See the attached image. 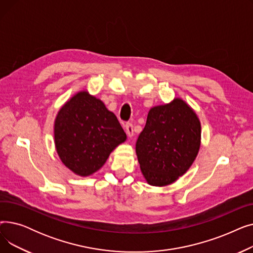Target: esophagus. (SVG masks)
<instances>
[{
  "label": "esophagus",
  "mask_w": 253,
  "mask_h": 253,
  "mask_svg": "<svg viewBox=\"0 0 253 253\" xmlns=\"http://www.w3.org/2000/svg\"><path fill=\"white\" fill-rule=\"evenodd\" d=\"M125 130L127 132V135L129 137H132L133 136V133H134V130H133V125H132L131 123H127L125 125Z\"/></svg>",
  "instance_id": "esophagus-1"
}]
</instances>
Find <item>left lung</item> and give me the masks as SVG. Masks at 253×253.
I'll return each mask as SVG.
<instances>
[{
  "label": "left lung",
  "mask_w": 253,
  "mask_h": 253,
  "mask_svg": "<svg viewBox=\"0 0 253 253\" xmlns=\"http://www.w3.org/2000/svg\"><path fill=\"white\" fill-rule=\"evenodd\" d=\"M200 140V121L182 99L151 109L136 141L144 178L156 187L174 182L195 161Z\"/></svg>",
  "instance_id": "left-lung-1"
}]
</instances>
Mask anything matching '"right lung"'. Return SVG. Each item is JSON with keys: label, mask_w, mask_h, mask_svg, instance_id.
Segmentation results:
<instances>
[{"label": "right lung", "mask_w": 253, "mask_h": 253, "mask_svg": "<svg viewBox=\"0 0 253 253\" xmlns=\"http://www.w3.org/2000/svg\"><path fill=\"white\" fill-rule=\"evenodd\" d=\"M54 139L62 163L80 176L94 173L112 151L126 140V133L104 103L81 91L57 114Z\"/></svg>", "instance_id": "add662e5"}]
</instances>
